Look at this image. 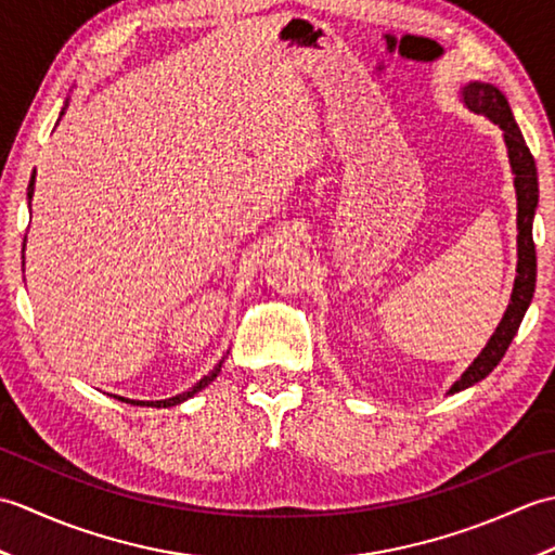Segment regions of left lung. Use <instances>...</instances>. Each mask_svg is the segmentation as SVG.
Returning <instances> with one entry per match:
<instances>
[{"label":"left lung","instance_id":"obj_1","mask_svg":"<svg viewBox=\"0 0 555 555\" xmlns=\"http://www.w3.org/2000/svg\"><path fill=\"white\" fill-rule=\"evenodd\" d=\"M465 107L475 114H485L503 131L505 147H508L511 169L515 173V195H517V276L513 284V296L505 310L501 324L496 332L489 338L485 350L479 352L475 362L463 372V376L451 386L448 393L465 391V388L475 386L477 382L485 379L493 372V367L501 362V358L508 350L511 340L515 338L517 328L522 324V317L532 302L534 284H537V250L532 238V221L534 211L539 205V179H537V164L532 152H529L525 138L517 128L511 104L505 100L499 88H493L491 82L473 80L460 90Z\"/></svg>","mask_w":555,"mask_h":555}]
</instances>
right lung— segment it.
<instances>
[{
  "label": "right lung",
  "mask_w": 555,
  "mask_h": 555,
  "mask_svg": "<svg viewBox=\"0 0 555 555\" xmlns=\"http://www.w3.org/2000/svg\"><path fill=\"white\" fill-rule=\"evenodd\" d=\"M66 107H68V100L64 102V107H62V114H59V119H62V116L66 114ZM33 191H35V171H33L30 183H28V203L33 199ZM23 247H26V241H23ZM221 362H223V360H221ZM221 362H219L217 367L211 370L207 376H203V379H199L193 388H188V391H183V393H179V396H173V398H167V400H128V398H119V400H126V403H131V405H150V408H171V405H179V403H183V400L193 398L197 391H203V388H205L207 384H211V382L217 379V374L221 372Z\"/></svg>",
  "instance_id": "add662e5"
}]
</instances>
